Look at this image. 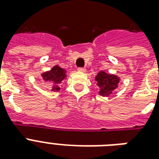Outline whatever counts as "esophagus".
<instances>
[{
  "mask_svg": "<svg viewBox=\"0 0 159 159\" xmlns=\"http://www.w3.org/2000/svg\"><path fill=\"white\" fill-rule=\"evenodd\" d=\"M77 71L80 72H86V69H85L84 67H79V68H77Z\"/></svg>",
  "mask_w": 159,
  "mask_h": 159,
  "instance_id": "34e87169",
  "label": "esophagus"
}]
</instances>
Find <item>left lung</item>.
<instances>
[{
	"mask_svg": "<svg viewBox=\"0 0 159 159\" xmlns=\"http://www.w3.org/2000/svg\"><path fill=\"white\" fill-rule=\"evenodd\" d=\"M97 87H99L98 94L103 97L111 96L112 92L119 87L120 77L116 74L107 73L105 71H101L95 77Z\"/></svg>",
	"mask_w": 159,
	"mask_h": 159,
	"instance_id": "left-lung-1",
	"label": "left lung"
}]
</instances>
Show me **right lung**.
Listing matches in <instances>:
<instances>
[{
	"instance_id": "1",
	"label": "right lung",
	"mask_w": 159,
	"mask_h": 159,
	"mask_svg": "<svg viewBox=\"0 0 159 159\" xmlns=\"http://www.w3.org/2000/svg\"><path fill=\"white\" fill-rule=\"evenodd\" d=\"M41 77L43 82L50 87L51 92H56L61 90L60 84L65 78H67V75L66 70L59 67L58 65H55L50 70L42 72Z\"/></svg>"
}]
</instances>
